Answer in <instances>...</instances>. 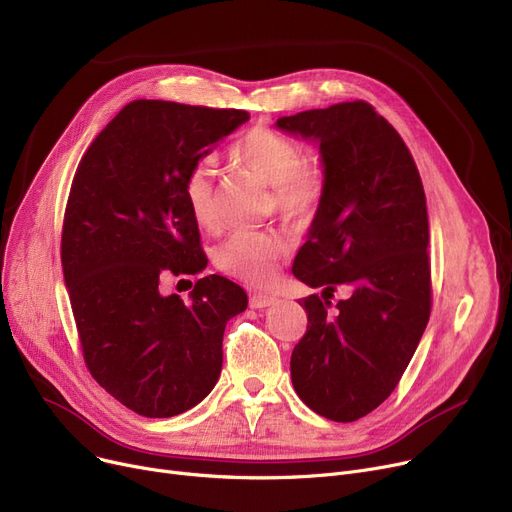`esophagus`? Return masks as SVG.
Here are the masks:
<instances>
[{
	"mask_svg": "<svg viewBox=\"0 0 512 512\" xmlns=\"http://www.w3.org/2000/svg\"><path fill=\"white\" fill-rule=\"evenodd\" d=\"M274 301L276 299L270 297V294H261V292H255V294H251V297H249L251 309H265V307H270Z\"/></svg>",
	"mask_w": 512,
	"mask_h": 512,
	"instance_id": "obj_1",
	"label": "esophagus"
}]
</instances>
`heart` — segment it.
Here are the masks:
<instances>
[{"label":"heart","instance_id":"1","mask_svg":"<svg viewBox=\"0 0 512 512\" xmlns=\"http://www.w3.org/2000/svg\"><path fill=\"white\" fill-rule=\"evenodd\" d=\"M230 161L259 182L272 186V205L284 220L305 226L315 220L326 199V170L303 159L297 141L286 134L257 126L230 147ZM184 193L195 220L218 228L215 213V172L207 161L186 176ZM290 240L282 232H236L215 253V263L228 276L249 284L270 282L278 261L288 253Z\"/></svg>","mask_w":512,"mask_h":512}]
</instances>
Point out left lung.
Instances as JSON below:
<instances>
[{
	"label": "left lung",
	"mask_w": 512,
	"mask_h": 512,
	"mask_svg": "<svg viewBox=\"0 0 512 512\" xmlns=\"http://www.w3.org/2000/svg\"><path fill=\"white\" fill-rule=\"evenodd\" d=\"M319 143L326 199L292 274L307 332L290 357L292 386L317 415L348 423L378 409L411 363L432 311L425 193L400 134L367 101L278 118ZM338 285L349 299L329 311Z\"/></svg>",
	"instance_id": "obj_1"
}]
</instances>
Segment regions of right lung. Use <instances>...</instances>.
Here are the masks:
<instances>
[{"label": "right lung", "instance_id": "1", "mask_svg": "<svg viewBox=\"0 0 512 512\" xmlns=\"http://www.w3.org/2000/svg\"><path fill=\"white\" fill-rule=\"evenodd\" d=\"M245 110L137 99L124 105L76 168L62 228V267L80 348L95 382L143 417H174L213 390L228 319L247 292L197 280L191 303L164 297L168 276L207 257L186 176Z\"/></svg>", "mask_w": 512, "mask_h": 512}]
</instances>
